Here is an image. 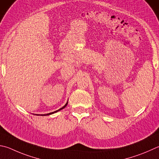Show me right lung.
<instances>
[{
  "mask_svg": "<svg viewBox=\"0 0 159 159\" xmlns=\"http://www.w3.org/2000/svg\"><path fill=\"white\" fill-rule=\"evenodd\" d=\"M67 103H68V102L66 103V104L63 106V107H62L61 108H60V109H58L57 110V111H54V112H49V113H48V114H44V115H42V116H46V115H51V114H53V113H55V112H57V111H61L62 109H63V108H65V107H66V106L67 105Z\"/></svg>",
  "mask_w": 159,
  "mask_h": 159,
  "instance_id": "add662e5",
  "label": "right lung"
}]
</instances>
